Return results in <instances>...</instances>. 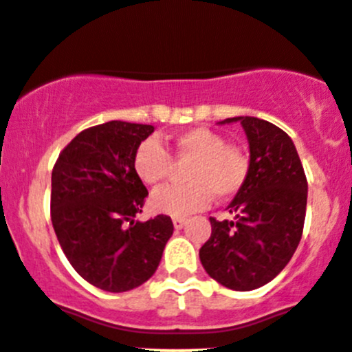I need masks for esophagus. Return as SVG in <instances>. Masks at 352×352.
<instances>
[{"instance_id":"34e87169","label":"esophagus","mask_w":352,"mask_h":352,"mask_svg":"<svg viewBox=\"0 0 352 352\" xmlns=\"http://www.w3.org/2000/svg\"><path fill=\"white\" fill-rule=\"evenodd\" d=\"M186 223H188L186 217H173V226H175V230H182L186 226Z\"/></svg>"}]
</instances>
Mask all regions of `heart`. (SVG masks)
<instances>
[{
	"label": "heart",
	"instance_id": "1",
	"mask_svg": "<svg viewBox=\"0 0 352 352\" xmlns=\"http://www.w3.org/2000/svg\"><path fill=\"white\" fill-rule=\"evenodd\" d=\"M173 156L156 140L142 142L133 156V170L147 186L164 182L175 170V163H188L182 170V179L177 186L160 188L151 195L148 205L160 214L182 217L204 210L214 195L226 199L235 196L247 180L249 161L236 147L226 145L219 133L208 128H189L177 133L172 140Z\"/></svg>",
	"mask_w": 352,
	"mask_h": 352
}]
</instances>
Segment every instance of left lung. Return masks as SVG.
Masks as SVG:
<instances>
[{"mask_svg":"<svg viewBox=\"0 0 352 352\" xmlns=\"http://www.w3.org/2000/svg\"><path fill=\"white\" fill-rule=\"evenodd\" d=\"M249 142V173L228 210L210 217L212 235L199 249L205 272L224 287L251 291L277 277L293 258L307 208V179L287 133L258 117H231Z\"/></svg>","mask_w":352,"mask_h":352,"instance_id":"obj_1","label":"left lung"}]
</instances>
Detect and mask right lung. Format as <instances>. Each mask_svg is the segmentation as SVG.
Wrapping results in <instances>:
<instances>
[{
	"instance_id": "add662e5",
	"label": "right lung",
	"mask_w": 352,
	"mask_h": 352,
	"mask_svg": "<svg viewBox=\"0 0 352 352\" xmlns=\"http://www.w3.org/2000/svg\"><path fill=\"white\" fill-rule=\"evenodd\" d=\"M151 124L110 121L78 133L52 170L50 217L63 252L82 278L109 293L153 277L173 233L168 215L135 221L147 188L133 170Z\"/></svg>"
}]
</instances>
